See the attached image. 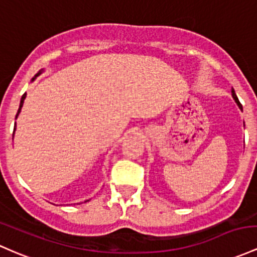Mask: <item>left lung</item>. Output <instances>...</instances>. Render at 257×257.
Instances as JSON below:
<instances>
[{"label": "left lung", "instance_id": "obj_1", "mask_svg": "<svg viewBox=\"0 0 257 257\" xmlns=\"http://www.w3.org/2000/svg\"><path fill=\"white\" fill-rule=\"evenodd\" d=\"M232 96H233V98H234V101H235L236 105L239 106V108H240L241 111H243V106H241V103L239 102V100H238V97H236V94H235V91H234V89H232Z\"/></svg>", "mask_w": 257, "mask_h": 257}]
</instances>
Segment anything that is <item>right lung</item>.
I'll list each match as a JSON object with an SVG mask.
<instances>
[{
    "instance_id": "right-lung-1",
    "label": "right lung",
    "mask_w": 257,
    "mask_h": 257,
    "mask_svg": "<svg viewBox=\"0 0 257 257\" xmlns=\"http://www.w3.org/2000/svg\"><path fill=\"white\" fill-rule=\"evenodd\" d=\"M42 70H44V69L39 70V73H38V74H35V77H34V78L32 79V81L35 80L36 77H39V75L41 74V73H42ZM25 97H27V92H25V94H24L23 96H22V98H21V103H19V108H18V112H17L16 119H17V117H18V115H19V113H21V111H22V107H23V103H24V100H25ZM14 132H16V125H14ZM14 132H13V137H14ZM86 201H89V200H86ZM86 201H85V202H86Z\"/></svg>"
}]
</instances>
